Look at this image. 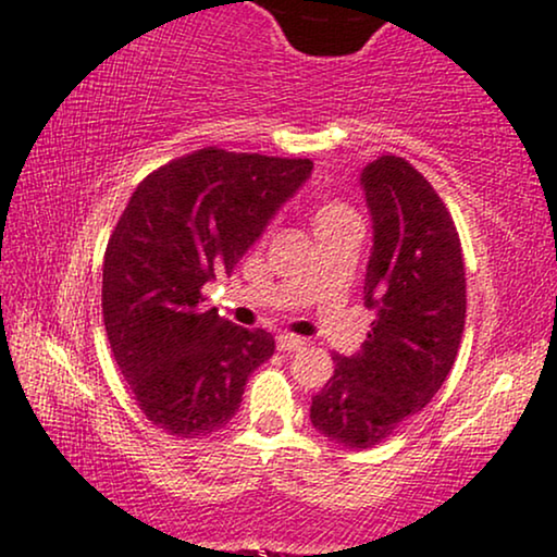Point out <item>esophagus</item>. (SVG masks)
<instances>
[{
  "label": "esophagus",
  "mask_w": 557,
  "mask_h": 557,
  "mask_svg": "<svg viewBox=\"0 0 557 557\" xmlns=\"http://www.w3.org/2000/svg\"><path fill=\"white\" fill-rule=\"evenodd\" d=\"M306 346V338L295 336V333H277V348L280 351H300V348Z\"/></svg>",
  "instance_id": "1"
}]
</instances>
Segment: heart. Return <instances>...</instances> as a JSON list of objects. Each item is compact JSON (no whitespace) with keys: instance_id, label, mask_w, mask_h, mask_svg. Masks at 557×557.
<instances>
[{"instance_id":"1","label":"heart","mask_w":557,"mask_h":557,"mask_svg":"<svg viewBox=\"0 0 557 557\" xmlns=\"http://www.w3.org/2000/svg\"><path fill=\"white\" fill-rule=\"evenodd\" d=\"M313 224H315V232H323V228L356 224V216L344 201H336V198H323V201H318L313 209Z\"/></svg>"}]
</instances>
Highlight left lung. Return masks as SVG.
<instances>
[{
    "label": "left lung",
    "mask_w": 557,
    "mask_h": 557,
    "mask_svg": "<svg viewBox=\"0 0 557 557\" xmlns=\"http://www.w3.org/2000/svg\"><path fill=\"white\" fill-rule=\"evenodd\" d=\"M374 247L364 302L376 318L310 403V422L344 448H372L420 412L454 369L466 323V270L454 216L397 154L361 173Z\"/></svg>",
    "instance_id": "8db88e82"
}]
</instances>
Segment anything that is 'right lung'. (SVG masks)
Wrapping results in <instances>:
<instances>
[{
    "mask_svg": "<svg viewBox=\"0 0 557 557\" xmlns=\"http://www.w3.org/2000/svg\"><path fill=\"white\" fill-rule=\"evenodd\" d=\"M310 170L308 158L203 147L132 193L103 255L101 310L116 367L162 433L224 428L249 374L272 356V333L206 310L203 285L232 274Z\"/></svg>",
    "mask_w": 557,
    "mask_h": 557,
    "instance_id": "right-lung-1",
    "label": "right lung"
}]
</instances>
